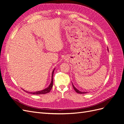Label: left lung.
Segmentation results:
<instances>
[{"instance_id":"8db88e82","label":"left lung","mask_w":124,"mask_h":124,"mask_svg":"<svg viewBox=\"0 0 124 124\" xmlns=\"http://www.w3.org/2000/svg\"><path fill=\"white\" fill-rule=\"evenodd\" d=\"M72 86H73V88H74V89L75 90V91H76V92H77V93H87L86 92H81V91H78V89H77L76 87H74V86L73 85V84H72Z\"/></svg>"}]
</instances>
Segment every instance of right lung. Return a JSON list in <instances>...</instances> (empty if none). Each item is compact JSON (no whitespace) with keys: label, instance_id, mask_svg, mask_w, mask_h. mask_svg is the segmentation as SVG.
<instances>
[{"label":"right lung","instance_id":"add662e5","mask_svg":"<svg viewBox=\"0 0 124 124\" xmlns=\"http://www.w3.org/2000/svg\"><path fill=\"white\" fill-rule=\"evenodd\" d=\"M54 70L55 69H54L53 71H52V80H51V84H50V85L48 86V87L44 89L43 90H42V91H38V92H33V93H32V94H33V95H40V94H45V93H49L51 90L52 88V87H53V74H54ZM27 93H28V92H26ZM28 93H30L29 92Z\"/></svg>","mask_w":124,"mask_h":124}]
</instances>
